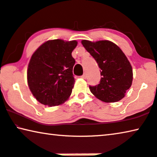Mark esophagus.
Listing matches in <instances>:
<instances>
[{
    "label": "esophagus",
    "instance_id": "obj_1",
    "mask_svg": "<svg viewBox=\"0 0 157 157\" xmlns=\"http://www.w3.org/2000/svg\"><path fill=\"white\" fill-rule=\"evenodd\" d=\"M81 77L82 78H87V75H86V73H85V74H83V75H82Z\"/></svg>",
    "mask_w": 157,
    "mask_h": 157
}]
</instances>
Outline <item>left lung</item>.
<instances>
[{
  "label": "left lung",
  "mask_w": 157,
  "mask_h": 157,
  "mask_svg": "<svg viewBox=\"0 0 157 157\" xmlns=\"http://www.w3.org/2000/svg\"><path fill=\"white\" fill-rule=\"evenodd\" d=\"M81 43L96 60L102 76L98 85L89 86L90 92L105 102H118L124 98L132 85V69L122 50L109 40H83Z\"/></svg>",
  "instance_id": "left-lung-1"
}]
</instances>
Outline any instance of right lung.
Listing matches in <instances>:
<instances>
[{"label":"right lung","mask_w":157,"mask_h":157,"mask_svg":"<svg viewBox=\"0 0 157 157\" xmlns=\"http://www.w3.org/2000/svg\"><path fill=\"white\" fill-rule=\"evenodd\" d=\"M77 43L76 40H48L32 55L28 65L27 82L40 103L53 107L69 98L75 82L72 72L75 59L71 52Z\"/></svg>","instance_id":"1"}]
</instances>
